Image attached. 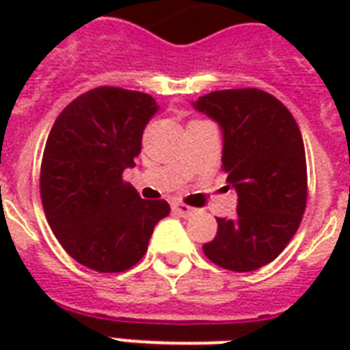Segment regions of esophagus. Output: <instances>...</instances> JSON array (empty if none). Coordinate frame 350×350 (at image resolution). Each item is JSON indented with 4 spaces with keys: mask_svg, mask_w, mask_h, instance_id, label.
<instances>
[{
    "mask_svg": "<svg viewBox=\"0 0 350 350\" xmlns=\"http://www.w3.org/2000/svg\"><path fill=\"white\" fill-rule=\"evenodd\" d=\"M172 210H174L178 215H182V217H189V215L195 213V208H191V206L187 204H182V202H176V204L172 206Z\"/></svg>",
    "mask_w": 350,
    "mask_h": 350,
    "instance_id": "34e87169",
    "label": "esophagus"
}]
</instances>
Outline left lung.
<instances>
[{
	"label": "left lung",
	"instance_id": "obj_1",
	"mask_svg": "<svg viewBox=\"0 0 350 350\" xmlns=\"http://www.w3.org/2000/svg\"><path fill=\"white\" fill-rule=\"evenodd\" d=\"M195 108L223 131V170L238 193L234 217H217L202 245L225 270L262 268L293 240L308 204V167L298 123L288 108L257 88L202 95Z\"/></svg>",
	"mask_w": 350,
	"mask_h": 350
}]
</instances>
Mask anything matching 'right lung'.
Segmentation results:
<instances>
[{"label":"right lung","instance_id":"right-lung-1","mask_svg":"<svg viewBox=\"0 0 350 350\" xmlns=\"http://www.w3.org/2000/svg\"><path fill=\"white\" fill-rule=\"evenodd\" d=\"M152 95L114 86L82 93L62 110L41 163V200L52 232L77 262L100 273L129 270L144 257L167 200H144L123 170L135 167Z\"/></svg>","mask_w":350,"mask_h":350}]
</instances>
